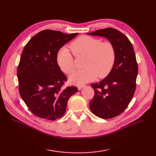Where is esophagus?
<instances>
[{
	"label": "esophagus",
	"mask_w": 156,
	"mask_h": 156,
	"mask_svg": "<svg viewBox=\"0 0 156 156\" xmlns=\"http://www.w3.org/2000/svg\"><path fill=\"white\" fill-rule=\"evenodd\" d=\"M84 87V85H83V84H82V85H78V86H77V88H78V90H81V89L83 88Z\"/></svg>",
	"instance_id": "obj_1"
}]
</instances>
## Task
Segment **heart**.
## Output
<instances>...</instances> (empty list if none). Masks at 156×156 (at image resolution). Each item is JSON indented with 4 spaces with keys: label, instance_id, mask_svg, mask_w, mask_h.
<instances>
[{
    "label": "heart",
    "instance_id": "heart-1",
    "mask_svg": "<svg viewBox=\"0 0 156 156\" xmlns=\"http://www.w3.org/2000/svg\"><path fill=\"white\" fill-rule=\"evenodd\" d=\"M76 56H87L83 64L84 68L71 75L72 83L82 84L94 81L98 76L104 78L109 74L115 62L116 51L110 41H103L97 38L81 36L70 45ZM56 61L61 70L67 74L72 73L75 64L72 51L68 47L61 48L56 56Z\"/></svg>",
    "mask_w": 156,
    "mask_h": 156
}]
</instances>
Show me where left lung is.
Wrapping results in <instances>:
<instances>
[{"instance_id":"8db88e82","label":"left lung","mask_w":156,"mask_h":156,"mask_svg":"<svg viewBox=\"0 0 156 156\" xmlns=\"http://www.w3.org/2000/svg\"><path fill=\"white\" fill-rule=\"evenodd\" d=\"M87 34L105 37L115 47V64L104 79L91 84L95 94L89 103L93 114L103 119H112L126 109L135 91L138 66L133 45L126 36L112 28Z\"/></svg>"}]
</instances>
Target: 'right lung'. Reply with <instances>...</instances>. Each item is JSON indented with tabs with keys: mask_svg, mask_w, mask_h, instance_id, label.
Masks as SVG:
<instances>
[{
	"mask_svg": "<svg viewBox=\"0 0 156 156\" xmlns=\"http://www.w3.org/2000/svg\"><path fill=\"white\" fill-rule=\"evenodd\" d=\"M78 33L66 34L44 30L26 44L17 68L19 91L29 110L37 117L55 120L62 116L77 87L62 86L67 77L56 61L59 49Z\"/></svg>",
	"mask_w": 156,
	"mask_h": 156,
	"instance_id": "add662e5",
	"label": "right lung"
}]
</instances>
